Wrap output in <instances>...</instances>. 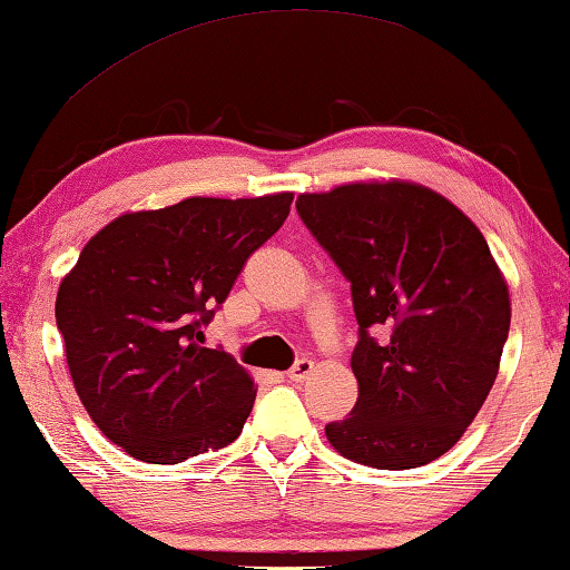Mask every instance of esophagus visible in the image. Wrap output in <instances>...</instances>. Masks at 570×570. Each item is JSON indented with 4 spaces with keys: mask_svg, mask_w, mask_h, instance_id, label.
Segmentation results:
<instances>
[{
    "mask_svg": "<svg viewBox=\"0 0 570 570\" xmlns=\"http://www.w3.org/2000/svg\"><path fill=\"white\" fill-rule=\"evenodd\" d=\"M313 370H316V365H313L311 360H298L291 370H287V377H291L293 383H303L305 377L313 373Z\"/></svg>",
    "mask_w": 570,
    "mask_h": 570,
    "instance_id": "esophagus-1",
    "label": "esophagus"
}]
</instances>
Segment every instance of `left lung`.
Returning a JSON list of instances; mask_svg holds the SVG:
<instances>
[{
  "mask_svg": "<svg viewBox=\"0 0 570 570\" xmlns=\"http://www.w3.org/2000/svg\"><path fill=\"white\" fill-rule=\"evenodd\" d=\"M295 208L350 279L360 324L357 403L328 442L370 468L432 463L499 375L511 303L489 244L448 197L403 179L303 193Z\"/></svg>",
  "mask_w": 570,
  "mask_h": 570,
  "instance_id": "8db88e82",
  "label": "left lung"
}]
</instances>
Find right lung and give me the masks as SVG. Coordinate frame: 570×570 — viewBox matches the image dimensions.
I'll use <instances>...</instances> for the list:
<instances>
[{"label": "right lung", "mask_w": 570, "mask_h": 570, "mask_svg": "<svg viewBox=\"0 0 570 570\" xmlns=\"http://www.w3.org/2000/svg\"><path fill=\"white\" fill-rule=\"evenodd\" d=\"M291 203L293 193L187 197L122 213L61 279L56 324L73 387L130 458L177 465L242 434L257 385L230 354L203 346V326Z\"/></svg>", "instance_id": "add662e5"}]
</instances>
